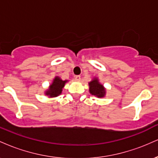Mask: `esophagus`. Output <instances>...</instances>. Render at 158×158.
Wrapping results in <instances>:
<instances>
[{"mask_svg":"<svg viewBox=\"0 0 158 158\" xmlns=\"http://www.w3.org/2000/svg\"><path fill=\"white\" fill-rule=\"evenodd\" d=\"M75 79L77 81H80V79H81V77L80 76H76L75 77Z\"/></svg>","mask_w":158,"mask_h":158,"instance_id":"obj_1","label":"esophagus"}]
</instances>
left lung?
Instances as JSON below:
<instances>
[{"label":"left lung","mask_w":158,"mask_h":158,"mask_svg":"<svg viewBox=\"0 0 158 158\" xmlns=\"http://www.w3.org/2000/svg\"><path fill=\"white\" fill-rule=\"evenodd\" d=\"M89 85V91L92 95L96 96L98 98L104 97L106 95V88L102 85L99 83L97 78H94L91 81L88 83Z\"/></svg>","instance_id":"8db88e82"}]
</instances>
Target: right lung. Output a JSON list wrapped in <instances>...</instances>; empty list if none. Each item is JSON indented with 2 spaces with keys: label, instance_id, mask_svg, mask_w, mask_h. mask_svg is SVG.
I'll return each mask as SVG.
<instances>
[{
  "label": "right lung",
  "instance_id": "right-lung-1",
  "mask_svg": "<svg viewBox=\"0 0 158 158\" xmlns=\"http://www.w3.org/2000/svg\"><path fill=\"white\" fill-rule=\"evenodd\" d=\"M68 80L63 81L59 77H56L52 81V84L50 85L48 90H46L45 94L49 96V97H56L60 95L62 92V88L64 87L65 83Z\"/></svg>",
  "mask_w": 158,
  "mask_h": 158
}]
</instances>
